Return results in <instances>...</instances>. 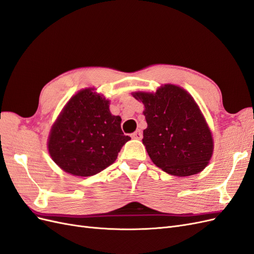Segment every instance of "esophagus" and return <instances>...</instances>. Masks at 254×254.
<instances>
[{
	"label": "esophagus",
	"instance_id": "1",
	"mask_svg": "<svg viewBox=\"0 0 254 254\" xmlns=\"http://www.w3.org/2000/svg\"><path fill=\"white\" fill-rule=\"evenodd\" d=\"M131 137H132V139H135V140H141V139H142V132H141V130H136V131H134V132L131 134Z\"/></svg>",
	"mask_w": 254,
	"mask_h": 254
}]
</instances>
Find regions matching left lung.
<instances>
[{"label": "left lung", "mask_w": 254, "mask_h": 254, "mask_svg": "<svg viewBox=\"0 0 254 254\" xmlns=\"http://www.w3.org/2000/svg\"><path fill=\"white\" fill-rule=\"evenodd\" d=\"M132 96L145 107L147 128L142 141L152 162L178 177L204 170L213 155L214 142L191 95L175 84H164L156 93L134 92Z\"/></svg>", "instance_id": "1"}]
</instances>
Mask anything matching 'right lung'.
<instances>
[{"mask_svg": "<svg viewBox=\"0 0 254 254\" xmlns=\"http://www.w3.org/2000/svg\"><path fill=\"white\" fill-rule=\"evenodd\" d=\"M93 91L83 89L72 96L49 136L53 161L73 176L89 177L104 171L130 140L122 131L121 117L111 114L108 99Z\"/></svg>", "mask_w": 254, "mask_h": 254, "instance_id": "right-lung-1", "label": "right lung"}]
</instances>
